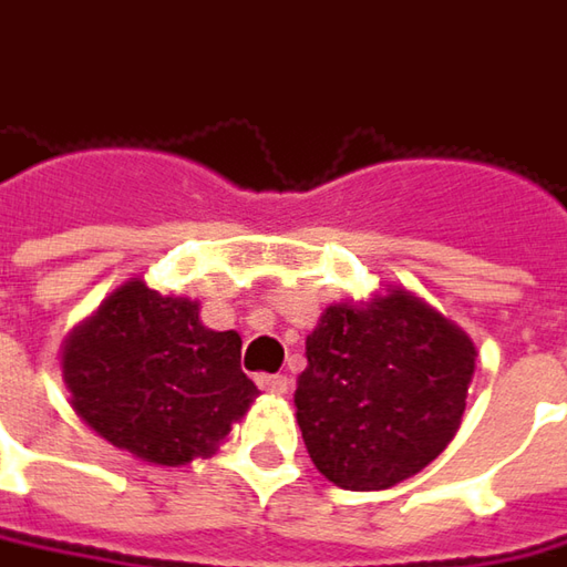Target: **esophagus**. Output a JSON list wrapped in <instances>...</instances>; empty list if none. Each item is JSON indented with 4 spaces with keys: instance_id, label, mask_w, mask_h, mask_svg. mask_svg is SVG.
<instances>
[{
    "instance_id": "1",
    "label": "esophagus",
    "mask_w": 567,
    "mask_h": 567,
    "mask_svg": "<svg viewBox=\"0 0 567 567\" xmlns=\"http://www.w3.org/2000/svg\"><path fill=\"white\" fill-rule=\"evenodd\" d=\"M257 386L259 390H269V393H288L291 381L285 374H259Z\"/></svg>"
}]
</instances>
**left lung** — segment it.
<instances>
[{
	"mask_svg": "<svg viewBox=\"0 0 567 567\" xmlns=\"http://www.w3.org/2000/svg\"><path fill=\"white\" fill-rule=\"evenodd\" d=\"M473 368L470 336L403 288L327 308L295 390L313 466L352 492L415 476L460 429Z\"/></svg>",
	"mask_w": 567,
	"mask_h": 567,
	"instance_id": "obj_1",
	"label": "left lung"
}]
</instances>
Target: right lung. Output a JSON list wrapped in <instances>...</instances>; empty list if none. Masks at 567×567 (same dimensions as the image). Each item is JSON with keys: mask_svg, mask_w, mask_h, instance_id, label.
Listing matches in <instances>:
<instances>
[{"mask_svg": "<svg viewBox=\"0 0 567 567\" xmlns=\"http://www.w3.org/2000/svg\"><path fill=\"white\" fill-rule=\"evenodd\" d=\"M62 378L91 429L161 466L212 454L257 396L240 371V336L206 330L196 301L145 282L116 288L69 336Z\"/></svg>", "mask_w": 567, "mask_h": 567, "instance_id": "add662e5", "label": "right lung"}]
</instances>
